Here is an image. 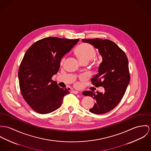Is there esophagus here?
Segmentation results:
<instances>
[{"mask_svg":"<svg viewBox=\"0 0 151 151\" xmlns=\"http://www.w3.org/2000/svg\"><path fill=\"white\" fill-rule=\"evenodd\" d=\"M72 93L75 94H78L79 93V92L78 91H76V90H73L72 91Z\"/></svg>","mask_w":151,"mask_h":151,"instance_id":"esophagus-1","label":"esophagus"}]
</instances>
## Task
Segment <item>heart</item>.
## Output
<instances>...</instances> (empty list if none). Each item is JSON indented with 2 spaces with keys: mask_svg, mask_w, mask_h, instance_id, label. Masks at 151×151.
<instances>
[{
  "mask_svg": "<svg viewBox=\"0 0 151 151\" xmlns=\"http://www.w3.org/2000/svg\"><path fill=\"white\" fill-rule=\"evenodd\" d=\"M74 52L81 64L88 63L96 57L97 52L94 47L88 43H81L75 49ZM94 68H98L97 62L93 64ZM78 85V84H76Z\"/></svg>",
  "mask_w": 151,
  "mask_h": 151,
  "instance_id": "obj_1",
  "label": "heart"
}]
</instances>
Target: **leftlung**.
<instances>
[{
  "label": "left lung",
  "instance_id": "obj_1",
  "mask_svg": "<svg viewBox=\"0 0 151 151\" xmlns=\"http://www.w3.org/2000/svg\"><path fill=\"white\" fill-rule=\"evenodd\" d=\"M82 42L93 45L99 50L102 58L99 73L91 82L96 87H104V92L97 91L96 94L91 91H86L83 95L91 96L96 101L90 112L104 114L115 108L126 92L130 80L128 59L125 52L108 39H84Z\"/></svg>",
  "mask_w": 151,
  "mask_h": 151
}]
</instances>
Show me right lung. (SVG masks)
Segmentation results:
<instances>
[{"label": "right lung", "mask_w": 151, "mask_h": 151, "mask_svg": "<svg viewBox=\"0 0 151 151\" xmlns=\"http://www.w3.org/2000/svg\"><path fill=\"white\" fill-rule=\"evenodd\" d=\"M79 39L48 37L40 39L27 50L18 69L21 94L35 112L46 114L59 108L69 88L60 87L52 77L60 67L63 57Z\"/></svg>", "instance_id": "1"}]
</instances>
